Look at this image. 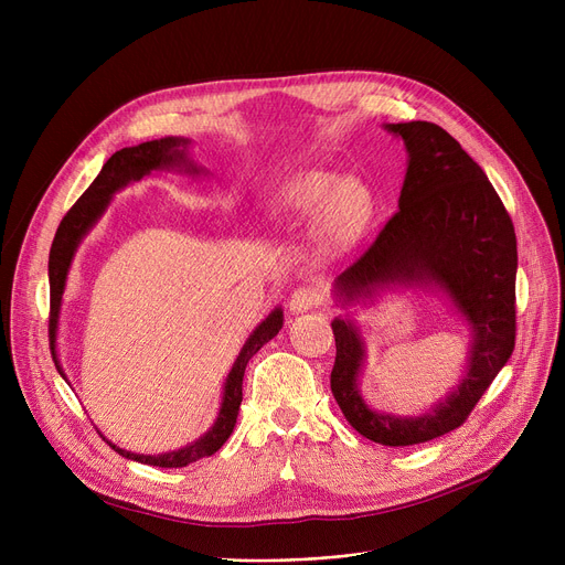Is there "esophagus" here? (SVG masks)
Returning <instances> with one entry per match:
<instances>
[{
	"mask_svg": "<svg viewBox=\"0 0 565 565\" xmlns=\"http://www.w3.org/2000/svg\"><path fill=\"white\" fill-rule=\"evenodd\" d=\"M320 305H322V292L318 288H311V286H302V288L295 290L290 295V302H288L292 313H307V311H311Z\"/></svg>",
	"mask_w": 565,
	"mask_h": 565,
	"instance_id": "obj_1",
	"label": "esophagus"
}]
</instances>
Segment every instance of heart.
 <instances>
[{
  "label": "heart",
  "instance_id": "1",
  "mask_svg": "<svg viewBox=\"0 0 565 565\" xmlns=\"http://www.w3.org/2000/svg\"><path fill=\"white\" fill-rule=\"evenodd\" d=\"M279 207L300 220H324V237L332 247H345L364 228L371 213L366 188L332 171L295 173L284 185Z\"/></svg>",
  "mask_w": 565,
  "mask_h": 565
}]
</instances>
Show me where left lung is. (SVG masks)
<instances>
[{"label": "left lung", "instance_id": "obj_1", "mask_svg": "<svg viewBox=\"0 0 565 565\" xmlns=\"http://www.w3.org/2000/svg\"><path fill=\"white\" fill-rule=\"evenodd\" d=\"M407 148L398 211L373 245L337 277L343 302L384 286H435L471 330L458 387L419 417L371 409L360 394L364 341L352 320L334 318L332 394L348 424L382 447H412L465 424L515 348L518 241L511 215L462 146L428 121L387 124Z\"/></svg>", "mask_w": 565, "mask_h": 565}]
</instances>
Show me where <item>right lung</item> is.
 <instances>
[{
  "label": "right lung",
  "instance_id": "1",
  "mask_svg": "<svg viewBox=\"0 0 565 565\" xmlns=\"http://www.w3.org/2000/svg\"><path fill=\"white\" fill-rule=\"evenodd\" d=\"M188 143L190 139L183 137H164V139H153V141H143L139 146L121 148L116 151L100 169L96 175V181L88 185V190L75 201V205L66 213V217L58 224L52 249H50V263H47V275H50V350H52V360L56 371L64 375V369L58 366L56 360V322H58V311H62V295L66 288L68 270L73 256L82 243V237L92 231V226L100 220L105 213V207L109 205V199L114 192L126 188L128 183L141 181L143 175L158 169H178L185 173H201V169L188 158ZM284 324V311L277 307L270 316H267L258 328L249 334L245 341L241 354L224 382V396L220 405V414L213 424V428L207 430L203 437L192 441L190 447H183L171 454H160V456H143V454H132L126 449H118L116 444L105 439L109 447L128 460H137L143 465H153V467H188L205 456H213L215 451L222 449V444L228 439L233 433L235 419H237V409H241L243 403V377L245 369L254 354L279 334Z\"/></svg>",
  "mask_w": 565,
  "mask_h": 565
}]
</instances>
